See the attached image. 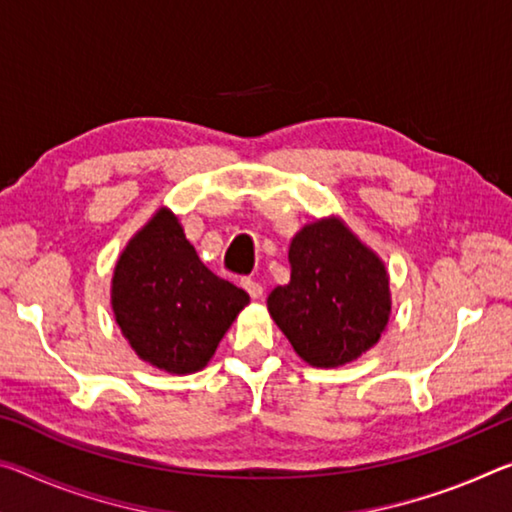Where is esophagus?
<instances>
[{
	"instance_id": "1",
	"label": "esophagus",
	"mask_w": 512,
	"mask_h": 512,
	"mask_svg": "<svg viewBox=\"0 0 512 512\" xmlns=\"http://www.w3.org/2000/svg\"><path fill=\"white\" fill-rule=\"evenodd\" d=\"M241 285H243V289H246L248 291V294H250V298H262V294H264V287L262 285H259V282H255V280H250V278H246V280H243L241 282Z\"/></svg>"
}]
</instances>
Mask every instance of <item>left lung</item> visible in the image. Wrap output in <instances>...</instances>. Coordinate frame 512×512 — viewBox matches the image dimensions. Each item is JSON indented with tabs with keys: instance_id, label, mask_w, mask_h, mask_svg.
<instances>
[{
	"instance_id": "left-lung-1",
	"label": "left lung",
	"mask_w": 512,
	"mask_h": 512,
	"mask_svg": "<svg viewBox=\"0 0 512 512\" xmlns=\"http://www.w3.org/2000/svg\"><path fill=\"white\" fill-rule=\"evenodd\" d=\"M291 278L266 305L298 358L316 369L358 360L392 314L385 262L339 216L316 218L289 246Z\"/></svg>"
}]
</instances>
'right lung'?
<instances>
[{
	"label": "right lung",
	"mask_w": 512,
	"mask_h": 512,
	"mask_svg": "<svg viewBox=\"0 0 512 512\" xmlns=\"http://www.w3.org/2000/svg\"><path fill=\"white\" fill-rule=\"evenodd\" d=\"M248 303L246 291L200 262L168 207L127 241L111 278L123 337L143 362L175 376L205 369Z\"/></svg>",
	"instance_id": "obj_1"
}]
</instances>
